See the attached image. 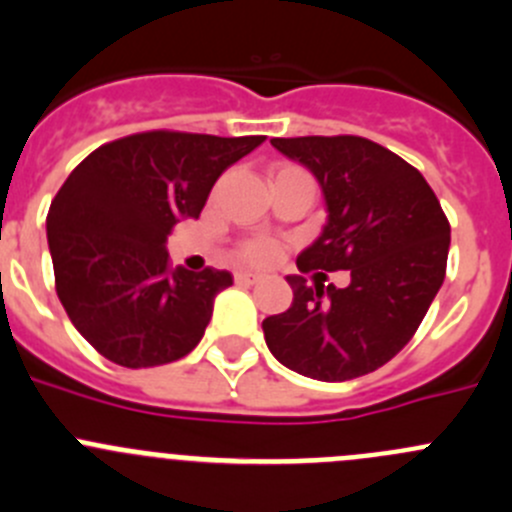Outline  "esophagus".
Masks as SVG:
<instances>
[{"label":"esophagus","mask_w":512,"mask_h":512,"mask_svg":"<svg viewBox=\"0 0 512 512\" xmlns=\"http://www.w3.org/2000/svg\"><path fill=\"white\" fill-rule=\"evenodd\" d=\"M257 280H260V275H255V272H237L235 275L237 285H255Z\"/></svg>","instance_id":"34e87169"}]
</instances>
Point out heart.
<instances>
[{
    "label": "heart",
    "mask_w": 512,
    "mask_h": 512,
    "mask_svg": "<svg viewBox=\"0 0 512 512\" xmlns=\"http://www.w3.org/2000/svg\"><path fill=\"white\" fill-rule=\"evenodd\" d=\"M282 170H297V167L280 165L272 170V175H275V172H282ZM277 255H280V247H277L272 240H265V237L247 240L245 245L240 247V257L245 262H250V265H270V262L277 260Z\"/></svg>",
    "instance_id": "obj_1"
}]
</instances>
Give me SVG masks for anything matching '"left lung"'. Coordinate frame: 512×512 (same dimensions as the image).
I'll use <instances>...</instances> for the list:
<instances>
[{"label": "left lung", "mask_w": 512, "mask_h": 512, "mask_svg": "<svg viewBox=\"0 0 512 512\" xmlns=\"http://www.w3.org/2000/svg\"><path fill=\"white\" fill-rule=\"evenodd\" d=\"M270 142L312 172L325 200L327 220L297 270H350V285L287 275L292 305L262 320L267 347L312 380L367 375L408 345L438 295L448 217L425 177L377 142L352 135Z\"/></svg>", "instance_id": "8db88e82"}]
</instances>
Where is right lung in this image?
Returning <instances> with one entry per match:
<instances>
[{"label": "right lung", "instance_id": "add662e5", "mask_svg": "<svg viewBox=\"0 0 512 512\" xmlns=\"http://www.w3.org/2000/svg\"><path fill=\"white\" fill-rule=\"evenodd\" d=\"M265 137L142 132L94 150L52 200L47 242L59 302L79 335L122 367L197 347L227 270H172L167 235L200 217L217 177Z\"/></svg>", "mask_w": 512, "mask_h": 512}]
</instances>
